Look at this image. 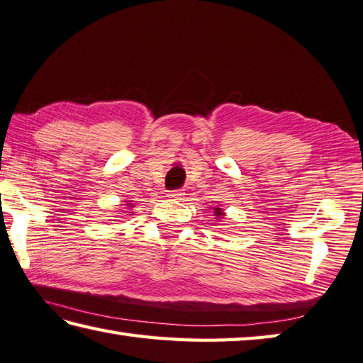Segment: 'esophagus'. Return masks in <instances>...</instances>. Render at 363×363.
Masks as SVG:
<instances>
[{"mask_svg": "<svg viewBox=\"0 0 363 363\" xmlns=\"http://www.w3.org/2000/svg\"><path fill=\"white\" fill-rule=\"evenodd\" d=\"M182 196H184V192H181V190H169L168 192V199L182 200Z\"/></svg>", "mask_w": 363, "mask_h": 363, "instance_id": "esophagus-1", "label": "esophagus"}]
</instances>
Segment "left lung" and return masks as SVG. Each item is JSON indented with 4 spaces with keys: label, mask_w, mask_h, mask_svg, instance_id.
Segmentation results:
<instances>
[{
    "label": "left lung",
    "mask_w": 363,
    "mask_h": 363,
    "mask_svg": "<svg viewBox=\"0 0 363 363\" xmlns=\"http://www.w3.org/2000/svg\"><path fill=\"white\" fill-rule=\"evenodd\" d=\"M214 214H216V216H219V217H220V216H223V213H222V209H220V208H214Z\"/></svg>",
    "instance_id": "8db88e82"
}]
</instances>
